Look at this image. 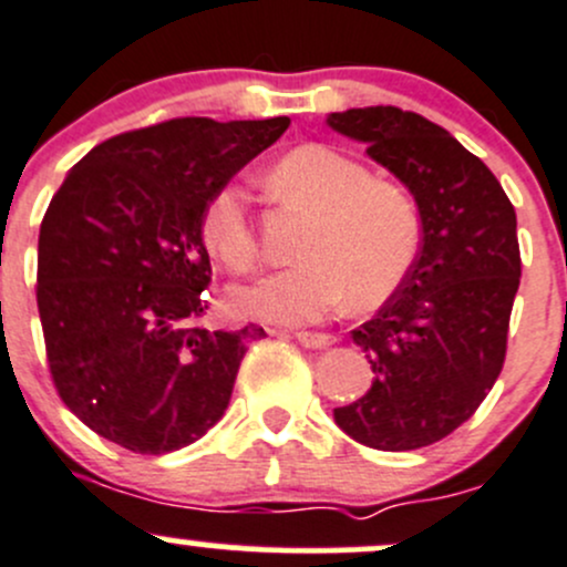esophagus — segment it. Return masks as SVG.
I'll list each match as a JSON object with an SVG mask.
<instances>
[{"label":"esophagus","instance_id":"esophagus-1","mask_svg":"<svg viewBox=\"0 0 567 567\" xmlns=\"http://www.w3.org/2000/svg\"><path fill=\"white\" fill-rule=\"evenodd\" d=\"M293 337L299 339L301 344H307V348H329L333 342L331 333H323V331H296Z\"/></svg>","mask_w":567,"mask_h":567}]
</instances>
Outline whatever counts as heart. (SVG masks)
<instances>
[{"label":"heart","mask_w":567,"mask_h":567,"mask_svg":"<svg viewBox=\"0 0 567 567\" xmlns=\"http://www.w3.org/2000/svg\"><path fill=\"white\" fill-rule=\"evenodd\" d=\"M271 187L312 214L301 264L234 293L236 312L268 323H315L350 299L355 309L389 301L419 258L421 214L402 184L323 143H307L271 168ZM208 252L234 274L260 266V241L241 182L219 184L200 214Z\"/></svg>","instance_id":"b5f03b06"}]
</instances>
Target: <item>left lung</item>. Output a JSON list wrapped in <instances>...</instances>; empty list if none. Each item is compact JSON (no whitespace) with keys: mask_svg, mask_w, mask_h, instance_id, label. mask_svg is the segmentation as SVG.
Returning a JSON list of instances; mask_svg holds the SVG:
<instances>
[{"mask_svg":"<svg viewBox=\"0 0 567 567\" xmlns=\"http://www.w3.org/2000/svg\"><path fill=\"white\" fill-rule=\"evenodd\" d=\"M329 127L367 143L413 193L424 230L402 288L353 331L372 389L333 421L369 449H424L462 426L503 372L522 277L514 204L475 154L421 113L350 109L331 113Z\"/></svg>","mask_w":567,"mask_h":567,"instance_id":"8db88e82","label":"left lung"}]
</instances>
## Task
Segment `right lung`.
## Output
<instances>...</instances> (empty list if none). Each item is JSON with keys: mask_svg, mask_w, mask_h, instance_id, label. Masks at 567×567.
<instances>
[{"mask_svg": "<svg viewBox=\"0 0 567 567\" xmlns=\"http://www.w3.org/2000/svg\"><path fill=\"white\" fill-rule=\"evenodd\" d=\"M288 116H182L94 146L48 204L38 309L62 402L133 454H168L223 419L266 331H208L212 264L200 214L219 184L288 130Z\"/></svg>", "mask_w": 567, "mask_h": 567, "instance_id": "add662e5", "label": "right lung"}]
</instances>
